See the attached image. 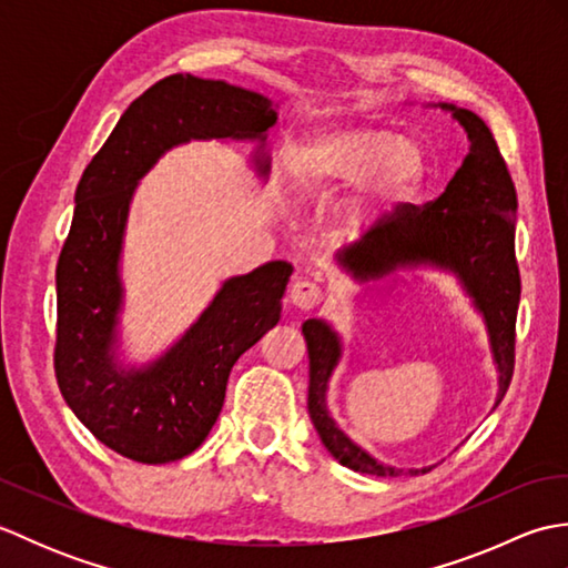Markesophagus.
Wrapping results in <instances>:
<instances>
[{
    "instance_id": "1",
    "label": "esophagus",
    "mask_w": 568,
    "mask_h": 568,
    "mask_svg": "<svg viewBox=\"0 0 568 568\" xmlns=\"http://www.w3.org/2000/svg\"><path fill=\"white\" fill-rule=\"evenodd\" d=\"M322 300H324L322 287L315 285V283H310V281H297L293 285V291H291V303L297 310H303V312H310V310L320 307Z\"/></svg>"
}]
</instances>
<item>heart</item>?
I'll list each match as a JSON object with an SVG mask.
<instances>
[{
    "instance_id": "b5f03b06",
    "label": "heart",
    "mask_w": 568,
    "mask_h": 568,
    "mask_svg": "<svg viewBox=\"0 0 568 568\" xmlns=\"http://www.w3.org/2000/svg\"><path fill=\"white\" fill-rule=\"evenodd\" d=\"M287 173L300 195H327L354 180L344 222L361 226L385 202L409 195L422 173V155L415 143L385 126H342L297 143L287 155Z\"/></svg>"
}]
</instances>
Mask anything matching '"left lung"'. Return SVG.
Returning a JSON list of instances; mask_svg holds the SVG:
<instances>
[{
	"label": "left lung",
	"mask_w": 568,
	"mask_h": 568,
	"mask_svg": "<svg viewBox=\"0 0 568 568\" xmlns=\"http://www.w3.org/2000/svg\"><path fill=\"white\" fill-rule=\"evenodd\" d=\"M468 131L470 151L437 200L422 207L397 204L364 241L346 251V263L358 277L388 275L400 265L437 263L462 277L488 320L493 352L500 366V397L508 393L515 371V322L520 305V268L515 258L517 192L490 129L478 114L442 104ZM303 334L310 354L307 409L324 446L342 466L368 476H400L378 464L334 425L324 395L339 358V342L324 322L307 320ZM419 474V470H413ZM427 474V468H422Z\"/></svg>",
	"instance_id": "left-lung-1"
}]
</instances>
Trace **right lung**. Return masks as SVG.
Segmentation results:
<instances>
[{
	"mask_svg": "<svg viewBox=\"0 0 568 568\" xmlns=\"http://www.w3.org/2000/svg\"><path fill=\"white\" fill-rule=\"evenodd\" d=\"M275 119L263 94L222 80L163 78L129 104L80 178L55 268L53 368L82 425L131 462L168 464L197 449L222 413L239 356L281 320V297L293 273L285 261H273L232 277L159 364L116 371L110 356L122 300L116 261L131 192L175 143L256 139Z\"/></svg>",
	"mask_w": 568,
	"mask_h": 568,
	"instance_id": "1",
	"label": "right lung"
}]
</instances>
